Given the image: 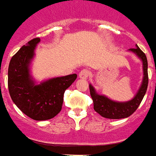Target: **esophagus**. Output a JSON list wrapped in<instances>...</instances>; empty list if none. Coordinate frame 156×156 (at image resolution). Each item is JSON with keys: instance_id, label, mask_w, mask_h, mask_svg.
<instances>
[{"instance_id": "34e87169", "label": "esophagus", "mask_w": 156, "mask_h": 156, "mask_svg": "<svg viewBox=\"0 0 156 156\" xmlns=\"http://www.w3.org/2000/svg\"><path fill=\"white\" fill-rule=\"evenodd\" d=\"M90 70L87 69H84L82 70H80V72L79 73V77L81 79H87L88 76H90Z\"/></svg>"}]
</instances>
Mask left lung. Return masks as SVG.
Here are the masks:
<instances>
[{
  "mask_svg": "<svg viewBox=\"0 0 156 156\" xmlns=\"http://www.w3.org/2000/svg\"><path fill=\"white\" fill-rule=\"evenodd\" d=\"M130 51L133 52L140 57L143 61L144 69V79L141 87L136 94V96L131 101L127 102H117L113 101L106 98L104 96L98 95L93 87L90 85V94L92 98L94 105V110L102 116L103 118L110 119H120L128 118L132 115L143 100L144 94L146 92L148 82H149V76H148V62L145 54L144 53L139 46L136 45V48H130Z\"/></svg>",
  "mask_w": 156,
  "mask_h": 156,
  "instance_id": "obj_1",
  "label": "left lung"
}]
</instances>
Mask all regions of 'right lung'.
I'll use <instances>...</instances> for the list:
<instances>
[{
  "instance_id": "add662e5",
  "label": "right lung",
  "mask_w": 156,
  "mask_h": 156,
  "mask_svg": "<svg viewBox=\"0 0 156 156\" xmlns=\"http://www.w3.org/2000/svg\"><path fill=\"white\" fill-rule=\"evenodd\" d=\"M40 38L35 37L23 46L11 58L8 67V89L16 107L32 119H53L62 109L66 90L77 78L76 74L57 77L35 85L28 66Z\"/></svg>"
}]
</instances>
